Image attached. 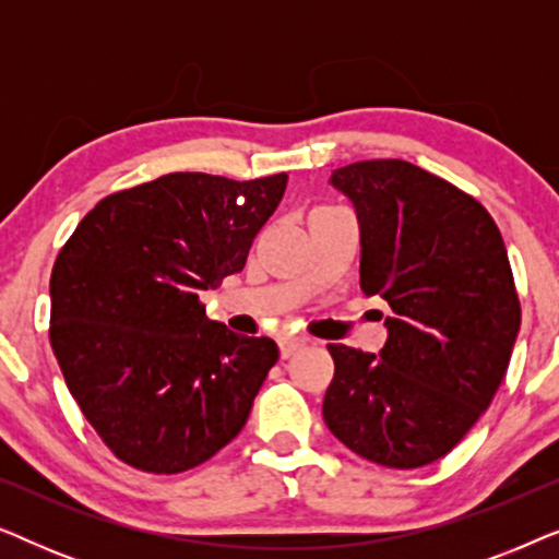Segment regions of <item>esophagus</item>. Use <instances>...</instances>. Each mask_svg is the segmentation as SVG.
<instances>
[{
	"mask_svg": "<svg viewBox=\"0 0 559 559\" xmlns=\"http://www.w3.org/2000/svg\"><path fill=\"white\" fill-rule=\"evenodd\" d=\"M277 346H280V356L289 358V356H295L297 350L305 348V341L297 338V335H282V338L277 341Z\"/></svg>",
	"mask_w": 559,
	"mask_h": 559,
	"instance_id": "obj_1",
	"label": "esophagus"
}]
</instances>
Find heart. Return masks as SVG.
I'll list each match as a JSON object with an SVG mask.
<instances>
[{
	"mask_svg": "<svg viewBox=\"0 0 559 559\" xmlns=\"http://www.w3.org/2000/svg\"><path fill=\"white\" fill-rule=\"evenodd\" d=\"M316 211H323V209H316Z\"/></svg>",
	"mask_w": 559,
	"mask_h": 559,
	"instance_id": "b5f03b06",
	"label": "heart"
}]
</instances>
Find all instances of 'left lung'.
Masks as SVG:
<instances>
[{
  "mask_svg": "<svg viewBox=\"0 0 559 559\" xmlns=\"http://www.w3.org/2000/svg\"><path fill=\"white\" fill-rule=\"evenodd\" d=\"M361 228V289L384 297L381 354L331 343L323 419L335 438L386 468L448 455L491 404L522 308L499 226L476 198L404 163L338 167Z\"/></svg>",
  "mask_w": 559,
  "mask_h": 559,
  "instance_id": "8db88e82",
  "label": "left lung"
}]
</instances>
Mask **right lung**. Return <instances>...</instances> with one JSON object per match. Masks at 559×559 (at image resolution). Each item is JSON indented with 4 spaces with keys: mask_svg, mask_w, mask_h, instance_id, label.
Instances as JSON below:
<instances>
[{
    "mask_svg": "<svg viewBox=\"0 0 559 559\" xmlns=\"http://www.w3.org/2000/svg\"><path fill=\"white\" fill-rule=\"evenodd\" d=\"M287 175L170 173L106 195L50 274V346L68 392L114 455L195 468L247 425L280 350L205 316L203 289L243 270Z\"/></svg>",
    "mask_w": 559,
    "mask_h": 559,
    "instance_id": "1",
    "label": "right lung"
}]
</instances>
